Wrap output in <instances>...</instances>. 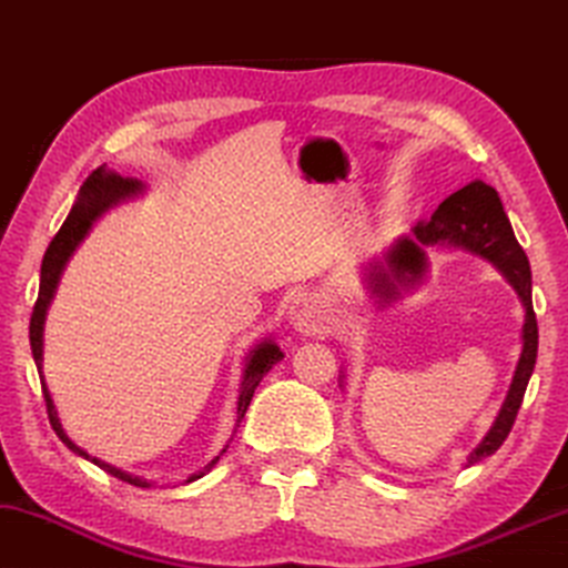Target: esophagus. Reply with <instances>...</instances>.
Masks as SVG:
<instances>
[{"instance_id":"34e87169","label":"esophagus","mask_w":568,"mask_h":568,"mask_svg":"<svg viewBox=\"0 0 568 568\" xmlns=\"http://www.w3.org/2000/svg\"><path fill=\"white\" fill-rule=\"evenodd\" d=\"M287 321H291V326L295 332L306 334V336H316V334H324L328 328V318L324 308H321L318 298H313L311 293H301L298 298L291 303V308H287Z\"/></svg>"}]
</instances>
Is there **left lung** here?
I'll return each instance as SVG.
<instances>
[{
  "mask_svg": "<svg viewBox=\"0 0 568 568\" xmlns=\"http://www.w3.org/2000/svg\"><path fill=\"white\" fill-rule=\"evenodd\" d=\"M428 247H446V250H464L471 252L481 260L493 262V265L505 275V281L515 287L518 298L526 308V324H523V352L515 367L510 390L503 403L500 413L481 438V444L469 454L467 464H477L485 456L495 454L497 448L510 434L515 416H518L523 395H526L528 379L532 375L538 357V324L536 313H532V295H530V262L526 252L515 240L510 219H507L503 201L497 196L493 185L485 181H471L452 193L442 206L434 211L428 222H418L413 226V236L397 240L387 250L385 262L390 274L383 265H375V293L393 298L397 295L395 281L400 285L416 283L426 273V250Z\"/></svg>",
  "mask_w": 568,
  "mask_h": 568,
  "instance_id": "8db88e82",
  "label": "left lung"
}]
</instances>
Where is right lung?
Masks as SVG:
<instances>
[{"label": "right lung", "mask_w": 568, "mask_h": 568, "mask_svg": "<svg viewBox=\"0 0 568 568\" xmlns=\"http://www.w3.org/2000/svg\"><path fill=\"white\" fill-rule=\"evenodd\" d=\"M140 193H145V185L138 178H122L116 173H109L104 165L97 168L94 173H91L87 181H83L81 191H79V199H75L71 214L65 216V222L58 234L53 236V242L48 244L45 250V257H42V267H40V293H38V301H36V308H32V318H30V346H32V359H36L38 372H40V383H42V395H45V405H48V418H50V426L58 434V438L71 448L73 454L83 456V459L94 462L99 469H104L106 474H112V477L122 479V481H130L134 487H150L148 479L142 477H134V474L124 471L120 467H112V464L97 459V456H91L89 452H83L81 446H75L71 438L61 426V418H58V410L53 405V397L48 393V385H45V377H42V326H45V313L50 301H53L55 295V287L58 281H61V273L65 267V262L71 260V255L75 252V247L83 242V236L89 234L91 226H94L97 219L109 211L116 203H122L126 199H134L140 196ZM283 359V352L281 346H277L273 338H265V342H260L255 349L250 352L247 357V365H244V375H242V387H240V400H236V426H240L244 413H247V405L252 400V395H255L260 379L267 375L273 365ZM226 452V448H224ZM222 452V454H224ZM219 462V456L211 464L203 467V471H209L214 464ZM203 471L199 474H191L189 481L203 477Z\"/></svg>", "instance_id": "right-lung-1"}]
</instances>
